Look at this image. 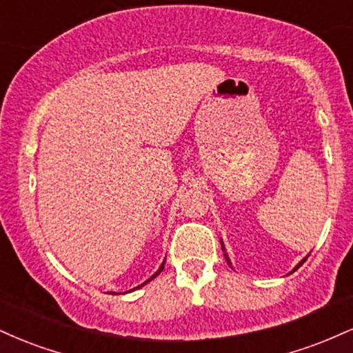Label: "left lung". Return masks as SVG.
I'll use <instances>...</instances> for the list:
<instances>
[{
	"mask_svg": "<svg viewBox=\"0 0 353 353\" xmlns=\"http://www.w3.org/2000/svg\"><path fill=\"white\" fill-rule=\"evenodd\" d=\"M222 249H224V247H222ZM224 257H225V261H228V264H230V262H229V257H228V255H224ZM303 262H305V259H303V261H302V262H301V264H299L297 267H295V269H299V267H301V265L303 264ZM295 269H294V270H295Z\"/></svg>",
	"mask_w": 353,
	"mask_h": 353,
	"instance_id": "left-lung-1",
	"label": "left lung"
}]
</instances>
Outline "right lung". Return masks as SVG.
Masks as SVG:
<instances>
[{
  "label": "right lung",
  "instance_id": "obj_1",
  "mask_svg": "<svg viewBox=\"0 0 353 353\" xmlns=\"http://www.w3.org/2000/svg\"><path fill=\"white\" fill-rule=\"evenodd\" d=\"M164 264H165V262H163V265H161V267H159V270H157V272H156V274H154V275H152V277H151V279H148V281H145V282H144V283H148V282H151V281H152V279H154V277H156V275H159V274H161V272H163V269H164ZM144 283H141V285H139V287H143V285H144ZM139 287H136V289H139Z\"/></svg>",
  "mask_w": 353,
  "mask_h": 353
}]
</instances>
